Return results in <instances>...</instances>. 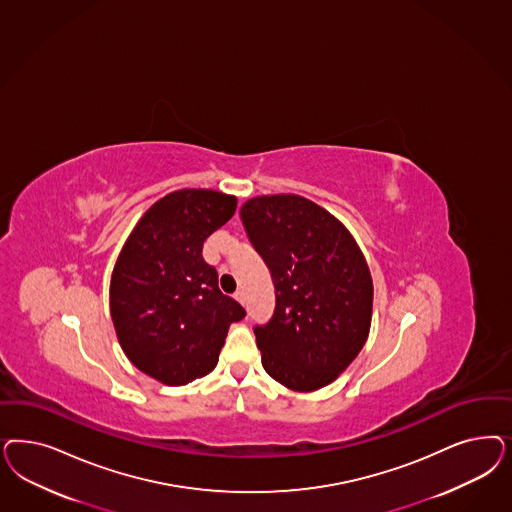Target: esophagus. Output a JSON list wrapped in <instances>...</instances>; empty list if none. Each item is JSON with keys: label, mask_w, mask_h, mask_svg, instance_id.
<instances>
[{"label": "esophagus", "mask_w": 512, "mask_h": 512, "mask_svg": "<svg viewBox=\"0 0 512 512\" xmlns=\"http://www.w3.org/2000/svg\"><path fill=\"white\" fill-rule=\"evenodd\" d=\"M233 297H235L239 303H245V292H243V290H237V292L233 294Z\"/></svg>", "instance_id": "1"}]
</instances>
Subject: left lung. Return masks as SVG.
<instances>
[{
  "mask_svg": "<svg viewBox=\"0 0 512 512\" xmlns=\"http://www.w3.org/2000/svg\"><path fill=\"white\" fill-rule=\"evenodd\" d=\"M241 220L275 284L273 316L254 326L262 365L290 390H318L369 335L373 282L362 250L335 216L294 194L248 199Z\"/></svg>",
  "mask_w": 512,
  "mask_h": 512,
  "instance_id": "left-lung-1",
  "label": "left lung"
}]
</instances>
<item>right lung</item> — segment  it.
<instances>
[{"instance_id":"obj_1","label":"right lung","mask_w":512,"mask_h":512,"mask_svg":"<svg viewBox=\"0 0 512 512\" xmlns=\"http://www.w3.org/2000/svg\"><path fill=\"white\" fill-rule=\"evenodd\" d=\"M237 199L186 188L156 201L133 228L111 279V318L130 362L167 386L209 375L230 324L247 311L218 288L203 243Z\"/></svg>"}]
</instances>
